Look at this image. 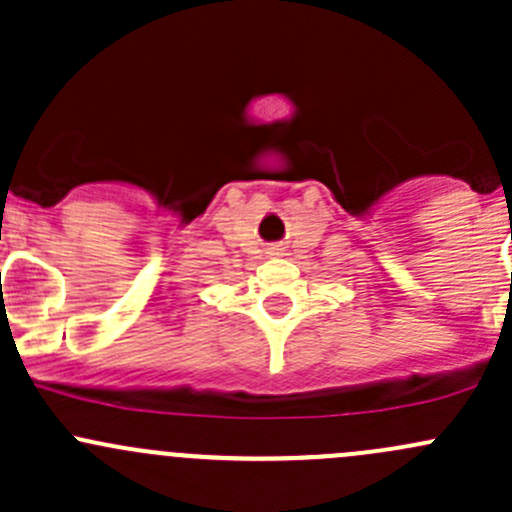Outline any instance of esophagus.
Masks as SVG:
<instances>
[{"instance_id": "34e87169", "label": "esophagus", "mask_w": 512, "mask_h": 512, "mask_svg": "<svg viewBox=\"0 0 512 512\" xmlns=\"http://www.w3.org/2000/svg\"><path fill=\"white\" fill-rule=\"evenodd\" d=\"M267 255H272V257H280V255H285V247H280V245H272V247H267Z\"/></svg>"}]
</instances>
